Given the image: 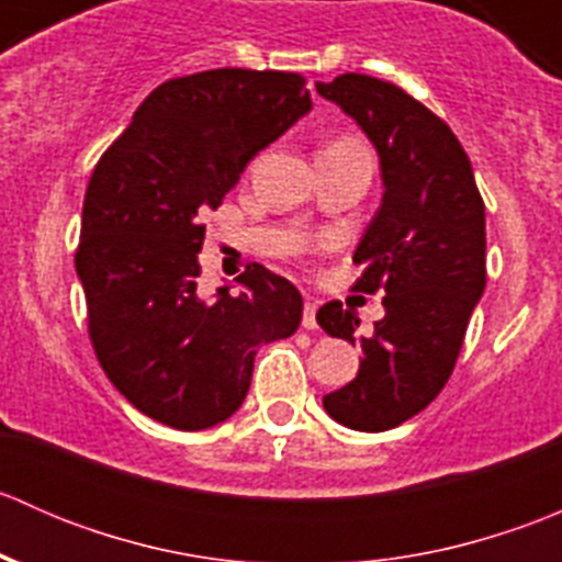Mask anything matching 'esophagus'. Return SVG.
<instances>
[{
  "label": "esophagus",
  "mask_w": 562,
  "mask_h": 562,
  "mask_svg": "<svg viewBox=\"0 0 562 562\" xmlns=\"http://www.w3.org/2000/svg\"><path fill=\"white\" fill-rule=\"evenodd\" d=\"M315 313H317V304H315V299H307V304H304L302 326H304V328H310V331H313V328H317V317H315Z\"/></svg>",
  "instance_id": "34e87169"
}]
</instances>
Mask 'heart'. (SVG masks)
<instances>
[{"instance_id":"1","label":"heart","mask_w":562,"mask_h":562,"mask_svg":"<svg viewBox=\"0 0 562 562\" xmlns=\"http://www.w3.org/2000/svg\"><path fill=\"white\" fill-rule=\"evenodd\" d=\"M339 144H345V140H339Z\"/></svg>"}]
</instances>
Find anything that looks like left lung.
Segmentation results:
<instances>
[{"mask_svg":"<svg viewBox=\"0 0 562 562\" xmlns=\"http://www.w3.org/2000/svg\"><path fill=\"white\" fill-rule=\"evenodd\" d=\"M315 89L356 119L381 157L383 201L353 263H364L361 291H386L370 337H356V310H317L323 331L364 353L359 375L323 396V407L345 427L383 432L422 413L451 378L486 285L484 201L449 124L405 89L361 72Z\"/></svg>","mask_w":562,"mask_h":562,"instance_id":"1","label":"left lung"}]
</instances>
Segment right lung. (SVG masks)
Listing matches in <instances>:
<instances>
[{"instance_id":"1","label":"right lung","mask_w":562,"mask_h":562,"mask_svg":"<svg viewBox=\"0 0 562 562\" xmlns=\"http://www.w3.org/2000/svg\"><path fill=\"white\" fill-rule=\"evenodd\" d=\"M313 108L304 76L195 72L160 83L94 166L76 271L108 381L144 416L209 429L245 402L260 345L291 337L302 293L249 263L239 293L198 296L209 209Z\"/></svg>"}]
</instances>
